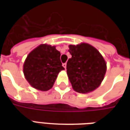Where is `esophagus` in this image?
I'll use <instances>...</instances> for the list:
<instances>
[{"label": "esophagus", "instance_id": "34e87169", "mask_svg": "<svg viewBox=\"0 0 130 130\" xmlns=\"http://www.w3.org/2000/svg\"><path fill=\"white\" fill-rule=\"evenodd\" d=\"M63 67L65 68V69H66V67H67V63H63Z\"/></svg>", "mask_w": 130, "mask_h": 130}]
</instances>
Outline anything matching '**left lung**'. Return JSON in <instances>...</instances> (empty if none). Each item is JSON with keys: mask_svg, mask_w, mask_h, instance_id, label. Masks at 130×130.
<instances>
[{"mask_svg": "<svg viewBox=\"0 0 130 130\" xmlns=\"http://www.w3.org/2000/svg\"><path fill=\"white\" fill-rule=\"evenodd\" d=\"M71 58L67 63V73L73 90L88 93L98 88L103 80L107 64L96 49L88 44L69 45Z\"/></svg>", "mask_w": 130, "mask_h": 130, "instance_id": "8db88e82", "label": "left lung"}]
</instances>
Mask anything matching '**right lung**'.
<instances>
[{
  "instance_id": "add662e5",
  "label": "right lung",
  "mask_w": 130,
  "mask_h": 130,
  "mask_svg": "<svg viewBox=\"0 0 130 130\" xmlns=\"http://www.w3.org/2000/svg\"><path fill=\"white\" fill-rule=\"evenodd\" d=\"M60 56V52L51 45L41 44L31 51L23 65V73L29 84L40 90H50L64 69Z\"/></svg>"
}]
</instances>
